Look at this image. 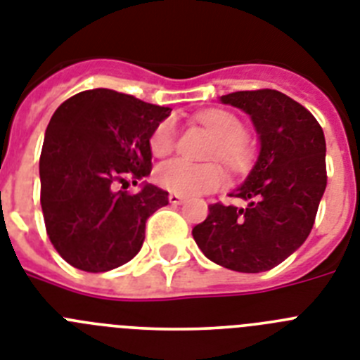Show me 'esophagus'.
<instances>
[{
    "label": "esophagus",
    "mask_w": 360,
    "mask_h": 360,
    "mask_svg": "<svg viewBox=\"0 0 360 360\" xmlns=\"http://www.w3.org/2000/svg\"><path fill=\"white\" fill-rule=\"evenodd\" d=\"M168 201H170L172 205H181V202L184 201V198L179 195V193H170V195H168Z\"/></svg>",
    "instance_id": "1"
}]
</instances>
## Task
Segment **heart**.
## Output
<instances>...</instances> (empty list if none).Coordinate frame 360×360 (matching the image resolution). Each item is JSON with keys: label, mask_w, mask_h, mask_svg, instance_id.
<instances>
[{"label": "heart", "mask_w": 360, "mask_h": 360, "mask_svg": "<svg viewBox=\"0 0 360 360\" xmlns=\"http://www.w3.org/2000/svg\"><path fill=\"white\" fill-rule=\"evenodd\" d=\"M199 121L217 139L214 154L230 167H239L246 155L245 127L236 115L224 110H206L199 114ZM176 121L168 117L154 128L150 136V148L154 155L162 158L176 148ZM155 181L168 192L181 195H199L212 192L224 183V174L217 165H193L184 159H170L155 168Z\"/></svg>", "instance_id": "heart-1"}]
</instances>
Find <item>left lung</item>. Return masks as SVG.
I'll use <instances>...</instances> for the list:
<instances>
[{"mask_svg":"<svg viewBox=\"0 0 360 360\" xmlns=\"http://www.w3.org/2000/svg\"><path fill=\"white\" fill-rule=\"evenodd\" d=\"M219 101L250 115L259 155L230 193L248 205H210L192 236L219 266L259 274L281 264L310 236L326 190V141L314 115L277 90H243Z\"/></svg>","mask_w":360,"mask_h":360,"instance_id":"8db88e82","label":"left lung"}]
</instances>
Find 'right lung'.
<instances>
[{
    "label": "right lung",
    "instance_id": "right-lung-1",
    "mask_svg": "<svg viewBox=\"0 0 360 360\" xmlns=\"http://www.w3.org/2000/svg\"><path fill=\"white\" fill-rule=\"evenodd\" d=\"M128 94L94 89L59 106L45 132L39 179L46 233L77 270L108 271L137 255L146 219L168 205V192L143 181L152 170L150 136L170 115Z\"/></svg>",
    "mask_w": 360,
    "mask_h": 360
}]
</instances>
